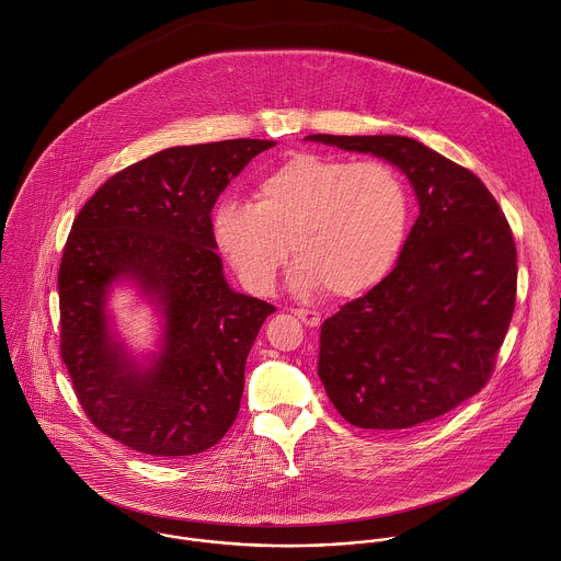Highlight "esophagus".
<instances>
[{"instance_id": "obj_1", "label": "esophagus", "mask_w": 561, "mask_h": 561, "mask_svg": "<svg viewBox=\"0 0 561 561\" xmlns=\"http://www.w3.org/2000/svg\"><path fill=\"white\" fill-rule=\"evenodd\" d=\"M294 316L302 321L305 325H309V328L318 325L321 320L320 313H318V311H311V309H294Z\"/></svg>"}]
</instances>
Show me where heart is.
<instances>
[{
    "label": "heart",
    "instance_id": "heart-1",
    "mask_svg": "<svg viewBox=\"0 0 561 561\" xmlns=\"http://www.w3.org/2000/svg\"><path fill=\"white\" fill-rule=\"evenodd\" d=\"M410 220V190L396 165L300 153L256 183L254 205L222 201L214 233L250 294L274 289L289 243L300 285L356 296L398 265Z\"/></svg>",
    "mask_w": 561,
    "mask_h": 561
}]
</instances>
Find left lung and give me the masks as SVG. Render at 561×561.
<instances>
[{
  "instance_id": "1",
  "label": "left lung",
  "mask_w": 561,
  "mask_h": 561,
  "mask_svg": "<svg viewBox=\"0 0 561 561\" xmlns=\"http://www.w3.org/2000/svg\"><path fill=\"white\" fill-rule=\"evenodd\" d=\"M313 142L400 165L419 218L393 272L323 321L320 378L339 414L408 430L480 393L516 305V243L480 176L405 136Z\"/></svg>"
}]
</instances>
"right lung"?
<instances>
[{
  "instance_id": "right-lung-1",
  "label": "right lung",
  "mask_w": 561,
  "mask_h": 561,
  "mask_svg": "<svg viewBox=\"0 0 561 561\" xmlns=\"http://www.w3.org/2000/svg\"><path fill=\"white\" fill-rule=\"evenodd\" d=\"M272 140L172 147L110 176L81 207L65 243L60 356L90 423L153 456H194L233 425L248 352L276 309L236 294L218 256L211 209ZM134 277L167 316V345L147 375L108 343L104 294Z\"/></svg>"
}]
</instances>
